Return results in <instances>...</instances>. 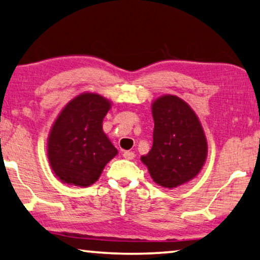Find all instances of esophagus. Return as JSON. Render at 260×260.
Wrapping results in <instances>:
<instances>
[{
	"mask_svg": "<svg viewBox=\"0 0 260 260\" xmlns=\"http://www.w3.org/2000/svg\"><path fill=\"white\" fill-rule=\"evenodd\" d=\"M122 156L123 157H125L126 159H133L134 157H135V154L133 151H123V154H122Z\"/></svg>",
	"mask_w": 260,
	"mask_h": 260,
	"instance_id": "esophagus-1",
	"label": "esophagus"
}]
</instances>
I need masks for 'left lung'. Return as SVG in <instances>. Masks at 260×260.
<instances>
[{
    "instance_id": "1",
    "label": "left lung",
    "mask_w": 260,
    "mask_h": 260,
    "mask_svg": "<svg viewBox=\"0 0 260 260\" xmlns=\"http://www.w3.org/2000/svg\"><path fill=\"white\" fill-rule=\"evenodd\" d=\"M152 147L142 156L152 180L174 188L199 175L207 158V140L194 111L174 94L152 102Z\"/></svg>"
}]
</instances>
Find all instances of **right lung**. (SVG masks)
I'll return each mask as SVG.
<instances>
[{"label": "right lung", "mask_w": 260, "mask_h": 260, "mask_svg": "<svg viewBox=\"0 0 260 260\" xmlns=\"http://www.w3.org/2000/svg\"><path fill=\"white\" fill-rule=\"evenodd\" d=\"M111 102L93 92L78 94L57 115L47 139V156L61 182L88 187L118 154L103 131Z\"/></svg>", "instance_id": "right-lung-1"}]
</instances>
